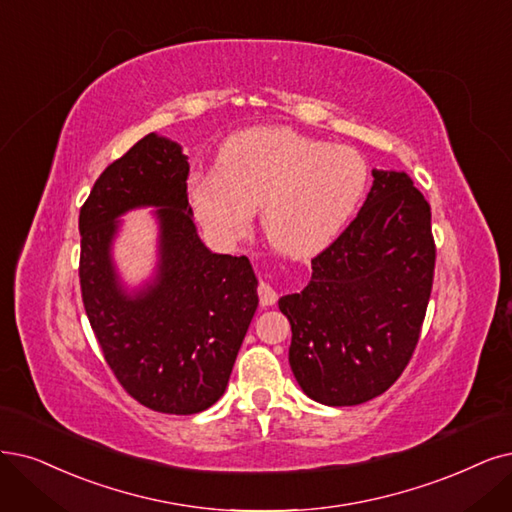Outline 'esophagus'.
<instances>
[{
	"label": "esophagus",
	"mask_w": 512,
	"mask_h": 512,
	"mask_svg": "<svg viewBox=\"0 0 512 512\" xmlns=\"http://www.w3.org/2000/svg\"><path fill=\"white\" fill-rule=\"evenodd\" d=\"M257 293H259V301H261V306H274L276 304V299H278V293L274 291V287L270 285V282H259V287H257Z\"/></svg>",
	"instance_id": "1"
}]
</instances>
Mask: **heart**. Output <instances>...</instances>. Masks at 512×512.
<instances>
[{
    "label": "heart",
    "mask_w": 512,
    "mask_h": 512,
    "mask_svg": "<svg viewBox=\"0 0 512 512\" xmlns=\"http://www.w3.org/2000/svg\"><path fill=\"white\" fill-rule=\"evenodd\" d=\"M369 185L352 147L289 128H253L227 139L217 173L192 179L194 211L221 240L246 234L253 211L282 255L312 257L342 234Z\"/></svg>",
    "instance_id": "obj_1"
}]
</instances>
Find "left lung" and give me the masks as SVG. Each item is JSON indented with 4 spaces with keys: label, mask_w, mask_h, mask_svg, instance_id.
Segmentation results:
<instances>
[{
    "label": "left lung",
    "mask_w": 512,
    "mask_h": 512,
    "mask_svg": "<svg viewBox=\"0 0 512 512\" xmlns=\"http://www.w3.org/2000/svg\"><path fill=\"white\" fill-rule=\"evenodd\" d=\"M430 204L405 173L373 170L361 211L323 253L301 293L278 299L289 363L310 399L361 405L386 392L418 346L434 278Z\"/></svg>",
    "instance_id": "obj_1"
}]
</instances>
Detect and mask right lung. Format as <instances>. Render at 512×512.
<instances>
[{
    "mask_svg": "<svg viewBox=\"0 0 512 512\" xmlns=\"http://www.w3.org/2000/svg\"><path fill=\"white\" fill-rule=\"evenodd\" d=\"M187 175L181 147L149 132L103 170L80 208V287L94 337L132 399L173 415L221 399L259 304L251 261L200 240ZM141 205L159 208L161 261L145 290L126 294L110 242L117 217Z\"/></svg>",
    "mask_w": 512,
    "mask_h": 512,
    "instance_id": "right-lung-1",
    "label": "right lung"
}]
</instances>
